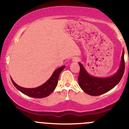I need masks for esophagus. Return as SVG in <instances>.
Masks as SVG:
<instances>
[{"mask_svg":"<svg viewBox=\"0 0 129 129\" xmlns=\"http://www.w3.org/2000/svg\"><path fill=\"white\" fill-rule=\"evenodd\" d=\"M79 61V58L78 57H74L72 58V62H77Z\"/></svg>","mask_w":129,"mask_h":129,"instance_id":"esophagus-1","label":"esophagus"}]
</instances>
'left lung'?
I'll list each match as a JSON object with an SVG mask.
<instances>
[{"mask_svg": "<svg viewBox=\"0 0 129 129\" xmlns=\"http://www.w3.org/2000/svg\"><path fill=\"white\" fill-rule=\"evenodd\" d=\"M79 64L80 69L78 80L80 88L90 95H100L112 89L120 81L125 71L124 50L122 52L120 65L117 72L109 77L92 76L88 74L81 63Z\"/></svg>", "mask_w": 129, "mask_h": 129, "instance_id": "obj_1", "label": "left lung"}]
</instances>
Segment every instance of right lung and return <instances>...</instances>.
<instances>
[{
  "label": "right lung",
  "mask_w": 129,
  "mask_h": 129,
  "mask_svg": "<svg viewBox=\"0 0 129 129\" xmlns=\"http://www.w3.org/2000/svg\"><path fill=\"white\" fill-rule=\"evenodd\" d=\"M65 68V66L60 67L54 71L52 76L49 78L47 81L45 82L44 84L36 88H24L19 86L17 84H15L14 80L12 79L14 86L17 88L19 91L29 97H34V98H44L49 96L52 92L54 91L55 88L56 87L57 83H58V79L59 77V75Z\"/></svg>",
  "instance_id": "obj_1"
}]
</instances>
